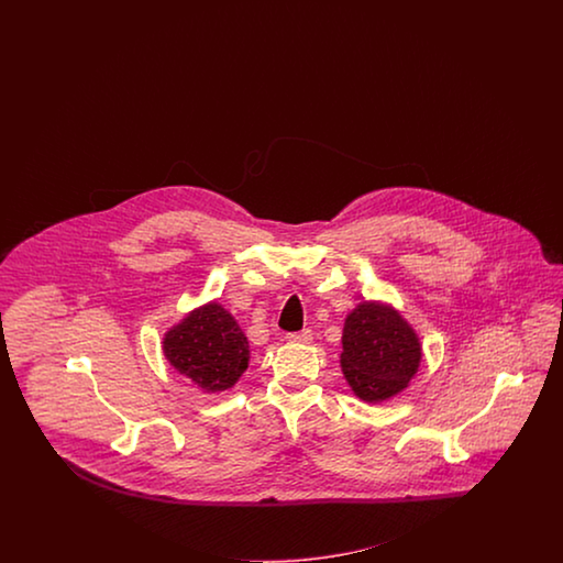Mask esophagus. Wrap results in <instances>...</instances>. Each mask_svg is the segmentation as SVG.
<instances>
[{
    "label": "esophagus",
    "instance_id": "34e87169",
    "mask_svg": "<svg viewBox=\"0 0 563 563\" xmlns=\"http://www.w3.org/2000/svg\"><path fill=\"white\" fill-rule=\"evenodd\" d=\"M287 341L306 344V342L311 341V330L306 328V330H301V332H289V334H287Z\"/></svg>",
    "mask_w": 563,
    "mask_h": 563
}]
</instances>
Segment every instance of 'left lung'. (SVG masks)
Returning a JSON list of instances; mask_svg holds the SVG:
<instances>
[{
  "label": "left lung",
  "instance_id": "8db88e82",
  "mask_svg": "<svg viewBox=\"0 0 563 563\" xmlns=\"http://www.w3.org/2000/svg\"><path fill=\"white\" fill-rule=\"evenodd\" d=\"M421 361V339L393 303L365 299L349 311L341 369L358 400L377 405L407 390Z\"/></svg>",
  "mask_w": 563,
  "mask_h": 563
}]
</instances>
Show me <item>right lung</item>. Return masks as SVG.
Segmentation results:
<instances>
[{"label": "right lung", "instance_id": "1", "mask_svg": "<svg viewBox=\"0 0 563 563\" xmlns=\"http://www.w3.org/2000/svg\"><path fill=\"white\" fill-rule=\"evenodd\" d=\"M163 355L202 393L233 388L250 365V342L219 301L188 311L163 334Z\"/></svg>", "mask_w": 563, "mask_h": 563}]
</instances>
